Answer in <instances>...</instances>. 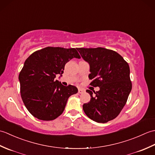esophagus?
<instances>
[{
  "label": "esophagus",
  "mask_w": 155,
  "mask_h": 155,
  "mask_svg": "<svg viewBox=\"0 0 155 155\" xmlns=\"http://www.w3.org/2000/svg\"><path fill=\"white\" fill-rule=\"evenodd\" d=\"M84 92V90L82 89V88H78V93L82 94V93H83Z\"/></svg>",
  "instance_id": "obj_1"
}]
</instances>
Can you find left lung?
Masks as SVG:
<instances>
[{"mask_svg":"<svg viewBox=\"0 0 155 155\" xmlns=\"http://www.w3.org/2000/svg\"><path fill=\"white\" fill-rule=\"evenodd\" d=\"M81 57L90 64V85L100 90H87L91 101L84 103L87 116L97 123H105L120 114L132 89L129 65L119 54L110 49L77 48Z\"/></svg>","mask_w":155,"mask_h":155,"instance_id":"obj_1","label":"left lung"}]
</instances>
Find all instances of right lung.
<instances>
[{
	"instance_id": "1",
	"label": "right lung",
	"mask_w": 155,
	"mask_h": 155,
	"mask_svg": "<svg viewBox=\"0 0 155 155\" xmlns=\"http://www.w3.org/2000/svg\"><path fill=\"white\" fill-rule=\"evenodd\" d=\"M73 58H81L74 48L48 47L25 61L18 79L22 101L32 116L42 120L55 119L63 113L68 97L78 93L73 85L65 87L55 79Z\"/></svg>"
}]
</instances>
